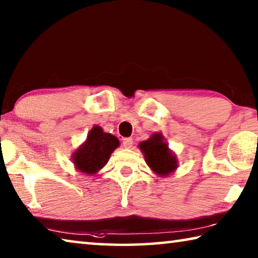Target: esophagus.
<instances>
[{
	"label": "esophagus",
	"mask_w": 258,
	"mask_h": 258,
	"mask_svg": "<svg viewBox=\"0 0 258 258\" xmlns=\"http://www.w3.org/2000/svg\"><path fill=\"white\" fill-rule=\"evenodd\" d=\"M123 146L126 149H130L133 146V139L132 138H125L123 139Z\"/></svg>",
	"instance_id": "esophagus-1"
}]
</instances>
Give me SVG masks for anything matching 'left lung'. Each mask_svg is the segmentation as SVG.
Returning <instances> with one entry per match:
<instances>
[{
    "instance_id": "8db88e82",
    "label": "left lung",
    "mask_w": 258,
    "mask_h": 258,
    "mask_svg": "<svg viewBox=\"0 0 258 258\" xmlns=\"http://www.w3.org/2000/svg\"><path fill=\"white\" fill-rule=\"evenodd\" d=\"M139 148L145 155L146 163L157 175L167 176L177 168L176 156L168 149L160 133L152 134L150 139L140 143Z\"/></svg>"
}]
</instances>
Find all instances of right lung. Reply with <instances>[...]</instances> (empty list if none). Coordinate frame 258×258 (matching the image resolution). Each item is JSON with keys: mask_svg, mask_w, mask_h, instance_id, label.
<instances>
[{"mask_svg": "<svg viewBox=\"0 0 258 258\" xmlns=\"http://www.w3.org/2000/svg\"><path fill=\"white\" fill-rule=\"evenodd\" d=\"M119 141L110 133H104L100 126H93L86 141L73 154L75 167L84 174L93 175L108 163Z\"/></svg>", "mask_w": 258, "mask_h": 258, "instance_id": "add662e5", "label": "right lung"}]
</instances>
